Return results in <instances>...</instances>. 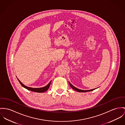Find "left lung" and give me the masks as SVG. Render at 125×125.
<instances>
[{"instance_id":"left-lung-1","label":"left lung","mask_w":125,"mask_h":125,"mask_svg":"<svg viewBox=\"0 0 125 125\" xmlns=\"http://www.w3.org/2000/svg\"><path fill=\"white\" fill-rule=\"evenodd\" d=\"M69 84L70 86L72 87V88H73L74 90L77 91V92H88V91H91L92 90H94L95 89H91V90H81L79 89H78L76 87H75V86H73L69 82Z\"/></svg>"}]
</instances>
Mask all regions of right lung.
Returning <instances> with one entry per match:
<instances>
[{"instance_id": "1", "label": "right lung", "mask_w": 125, "mask_h": 125, "mask_svg": "<svg viewBox=\"0 0 125 125\" xmlns=\"http://www.w3.org/2000/svg\"><path fill=\"white\" fill-rule=\"evenodd\" d=\"M19 81L20 83V84L21 85V86H23L24 87H25V88L27 89L28 90H30V91H33V92H38V93H43V92H44L45 91H46L49 88V87L50 85V84H51V81L49 83L48 85H47L46 86H44V87H41V88H32V87H28V86H25L24 84H23L19 80V79L18 78Z\"/></svg>"}]
</instances>
